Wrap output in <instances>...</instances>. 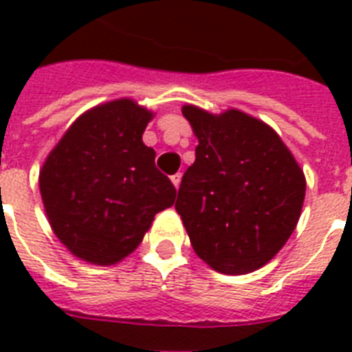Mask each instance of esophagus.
I'll list each match as a JSON object with an SVG mask.
<instances>
[{
  "mask_svg": "<svg viewBox=\"0 0 352 352\" xmlns=\"http://www.w3.org/2000/svg\"><path fill=\"white\" fill-rule=\"evenodd\" d=\"M181 179H182L181 173H175V175H171V182H173V186L179 188V184H181Z\"/></svg>",
  "mask_w": 352,
  "mask_h": 352,
  "instance_id": "1",
  "label": "esophagus"
}]
</instances>
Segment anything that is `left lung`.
<instances>
[{"label":"left lung","instance_id":"1","mask_svg":"<svg viewBox=\"0 0 352 352\" xmlns=\"http://www.w3.org/2000/svg\"><path fill=\"white\" fill-rule=\"evenodd\" d=\"M197 137L175 210L193 250L221 274L267 265L285 246L305 201L303 170L272 127L239 109L182 106Z\"/></svg>","mask_w":352,"mask_h":352}]
</instances>
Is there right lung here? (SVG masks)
<instances>
[{"mask_svg":"<svg viewBox=\"0 0 352 352\" xmlns=\"http://www.w3.org/2000/svg\"><path fill=\"white\" fill-rule=\"evenodd\" d=\"M153 111L117 98L82 113L47 155L40 193L52 232L73 256L109 267L135 252L175 188L142 142Z\"/></svg>","mask_w":352,"mask_h":352,"instance_id":"1","label":"right lung"}]
</instances>
